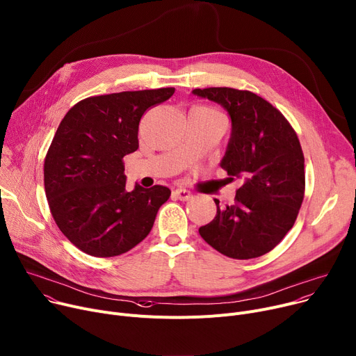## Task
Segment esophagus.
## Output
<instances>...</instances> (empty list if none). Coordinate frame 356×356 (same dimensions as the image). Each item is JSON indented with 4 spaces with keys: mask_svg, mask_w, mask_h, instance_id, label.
<instances>
[{
    "mask_svg": "<svg viewBox=\"0 0 356 356\" xmlns=\"http://www.w3.org/2000/svg\"><path fill=\"white\" fill-rule=\"evenodd\" d=\"M174 197L178 198L179 201H188L189 198H193V194H191L188 189L179 188V189H175V191H174Z\"/></svg>",
    "mask_w": 356,
    "mask_h": 356,
    "instance_id": "obj_1",
    "label": "esophagus"
}]
</instances>
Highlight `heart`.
<instances>
[{
    "label": "heart",
    "mask_w": 356,
    "mask_h": 356,
    "mask_svg": "<svg viewBox=\"0 0 356 356\" xmlns=\"http://www.w3.org/2000/svg\"><path fill=\"white\" fill-rule=\"evenodd\" d=\"M197 109H200L201 113H204V114H208V115H216V117H220V114H218L216 111H213L212 108H208V106H197Z\"/></svg>",
    "instance_id": "1"
}]
</instances>
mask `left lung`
I'll return each mask as SVG.
<instances>
[{"mask_svg": "<svg viewBox=\"0 0 356 356\" xmlns=\"http://www.w3.org/2000/svg\"><path fill=\"white\" fill-rule=\"evenodd\" d=\"M193 94L228 113L231 138L220 165L242 179L234 205L221 208L215 200L216 215L200 235L234 259L265 255L293 227L304 201L305 161L298 136L275 106L251 91L225 87Z\"/></svg>", "mask_w": 356, "mask_h": 356, "instance_id": "left-lung-1", "label": "left lung"}]
</instances>
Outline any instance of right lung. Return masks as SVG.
Here are the masks:
<instances>
[{
	"label": "right lung",
	"instance_id": "obj_1",
	"mask_svg": "<svg viewBox=\"0 0 356 356\" xmlns=\"http://www.w3.org/2000/svg\"><path fill=\"white\" fill-rule=\"evenodd\" d=\"M174 92L159 88L86 98L61 121L45 156L44 185L54 221L78 250L117 257L149 234L171 191L135 184L128 193L122 158L138 149L144 113Z\"/></svg>",
	"mask_w": 356,
	"mask_h": 356
}]
</instances>
